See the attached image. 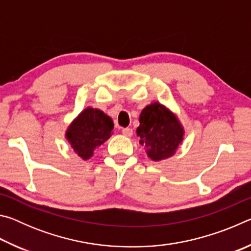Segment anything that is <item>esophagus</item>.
Instances as JSON below:
<instances>
[{"mask_svg": "<svg viewBox=\"0 0 251 251\" xmlns=\"http://www.w3.org/2000/svg\"><path fill=\"white\" fill-rule=\"evenodd\" d=\"M122 133H123V135L127 136V137H130V136L133 135V129L128 128V127H127V128H123L122 129Z\"/></svg>", "mask_w": 251, "mask_h": 251, "instance_id": "esophagus-1", "label": "esophagus"}]
</instances>
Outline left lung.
<instances>
[{
	"label": "left lung",
	"instance_id": "1",
	"mask_svg": "<svg viewBox=\"0 0 251 251\" xmlns=\"http://www.w3.org/2000/svg\"><path fill=\"white\" fill-rule=\"evenodd\" d=\"M137 135L152 160H161L175 154L182 142L184 129L173 113L158 103H152L142 110Z\"/></svg>",
	"mask_w": 251,
	"mask_h": 251
}]
</instances>
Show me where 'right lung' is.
Instances as JSON below:
<instances>
[{
  "mask_svg": "<svg viewBox=\"0 0 251 251\" xmlns=\"http://www.w3.org/2000/svg\"><path fill=\"white\" fill-rule=\"evenodd\" d=\"M114 123L100 109L88 107L79 114L66 131L74 151L83 159L92 157L94 150L112 135Z\"/></svg>",
  "mask_w": 251,
  "mask_h": 251,
  "instance_id": "obj_1",
  "label": "right lung"
}]
</instances>
